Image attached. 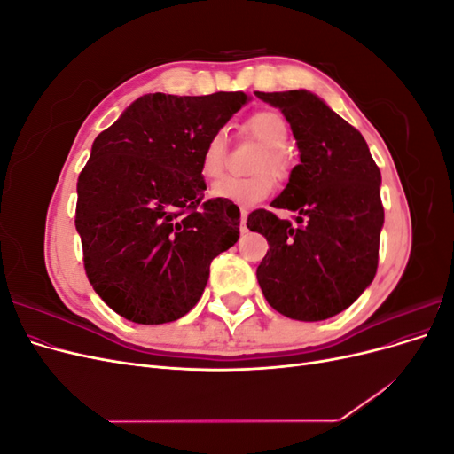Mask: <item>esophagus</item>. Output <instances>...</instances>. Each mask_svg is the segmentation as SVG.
<instances>
[{
	"instance_id": "34e87169",
	"label": "esophagus",
	"mask_w": 454,
	"mask_h": 454,
	"mask_svg": "<svg viewBox=\"0 0 454 454\" xmlns=\"http://www.w3.org/2000/svg\"><path fill=\"white\" fill-rule=\"evenodd\" d=\"M246 219H248V212L240 210V232H248V225H246Z\"/></svg>"
}]
</instances>
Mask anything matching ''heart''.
<instances>
[{
    "label": "heart",
    "mask_w": 454,
    "mask_h": 454,
    "mask_svg": "<svg viewBox=\"0 0 454 454\" xmlns=\"http://www.w3.org/2000/svg\"><path fill=\"white\" fill-rule=\"evenodd\" d=\"M244 130L252 138H255L261 145H265V153L259 157L254 172L257 176L252 177H222L217 180L210 193L215 199L231 200L244 208L259 204L265 200L274 191V175L277 180H286L292 170V159L287 155L286 145L290 140V125L282 114L263 109L250 115L244 122ZM227 157V136L223 130H215L208 140H206L200 155V174L206 180H214L225 168ZM270 171V176L266 172Z\"/></svg>",
    "instance_id": "1"
}]
</instances>
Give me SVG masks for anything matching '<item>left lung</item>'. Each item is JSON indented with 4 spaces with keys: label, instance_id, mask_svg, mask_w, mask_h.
I'll return each instance as SVG.
<instances>
[{
    "label": "left lung",
    "instance_id": "1",
    "mask_svg": "<svg viewBox=\"0 0 454 454\" xmlns=\"http://www.w3.org/2000/svg\"><path fill=\"white\" fill-rule=\"evenodd\" d=\"M280 107L301 151L274 208L299 212L297 227L269 210L248 215L269 252L257 282L292 320L318 322L348 309L373 282L384 223L380 170L364 136L309 90L255 92Z\"/></svg>",
    "mask_w": 454,
    "mask_h": 454
}]
</instances>
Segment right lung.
Here are the masks:
<instances>
[{"label":"right lung","mask_w":454,"mask_h":454,"mask_svg":"<svg viewBox=\"0 0 454 454\" xmlns=\"http://www.w3.org/2000/svg\"><path fill=\"white\" fill-rule=\"evenodd\" d=\"M246 102L244 92L145 94L96 136L77 180L75 229L89 282L122 318H182L212 259L239 240V208L202 200L199 167L206 140Z\"/></svg>","instance_id":"obj_1"}]
</instances>
